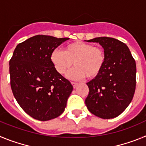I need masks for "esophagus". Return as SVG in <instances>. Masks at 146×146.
I'll list each match as a JSON object with an SVG mask.
<instances>
[{"label": "esophagus", "mask_w": 146, "mask_h": 146, "mask_svg": "<svg viewBox=\"0 0 146 146\" xmlns=\"http://www.w3.org/2000/svg\"><path fill=\"white\" fill-rule=\"evenodd\" d=\"M72 86H73V87L75 88L77 86V85H78V83H77V82H72Z\"/></svg>", "instance_id": "esophagus-1"}]
</instances>
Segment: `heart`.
<instances>
[{"label":"heart","mask_w":146,"mask_h":146,"mask_svg":"<svg viewBox=\"0 0 146 146\" xmlns=\"http://www.w3.org/2000/svg\"><path fill=\"white\" fill-rule=\"evenodd\" d=\"M50 60L58 73L63 74L73 65L66 77L72 80H81L87 77L92 79L97 77L104 67L106 56L104 51L99 47L82 42L67 44L64 51L55 49L51 52Z\"/></svg>","instance_id":"b5f03b06"}]
</instances>
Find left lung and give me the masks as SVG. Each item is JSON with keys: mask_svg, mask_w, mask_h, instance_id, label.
<instances>
[{"mask_svg": "<svg viewBox=\"0 0 146 146\" xmlns=\"http://www.w3.org/2000/svg\"><path fill=\"white\" fill-rule=\"evenodd\" d=\"M104 50L106 60L100 74L87 82L88 110L104 119L113 118L124 111L132 100L136 88V63L126 44L110 37L88 40Z\"/></svg>", "mask_w": 146, "mask_h": 146, "instance_id": "obj_1", "label": "left lung"}]
</instances>
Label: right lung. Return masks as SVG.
Wrapping results in <instances>:
<instances>
[{
  "mask_svg": "<svg viewBox=\"0 0 146 146\" xmlns=\"http://www.w3.org/2000/svg\"><path fill=\"white\" fill-rule=\"evenodd\" d=\"M69 38L37 35L20 43L9 60L10 84L22 109L38 121L57 118L65 110L73 86L58 73L51 52Z\"/></svg>",
  "mask_w": 146,
  "mask_h": 146,
  "instance_id": "add662e5",
  "label": "right lung"
}]
</instances>
